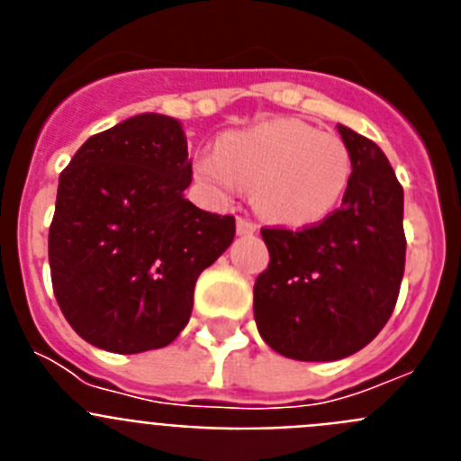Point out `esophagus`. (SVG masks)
<instances>
[{"mask_svg":"<svg viewBox=\"0 0 461 461\" xmlns=\"http://www.w3.org/2000/svg\"><path fill=\"white\" fill-rule=\"evenodd\" d=\"M256 230H258V226H256L254 221H249V219H238V235H254Z\"/></svg>","mask_w":461,"mask_h":461,"instance_id":"1","label":"esophagus"}]
</instances>
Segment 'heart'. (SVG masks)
Listing matches in <instances>:
<instances>
[{
  "instance_id": "obj_1",
  "label": "heart",
  "mask_w": 461,
  "mask_h": 461,
  "mask_svg": "<svg viewBox=\"0 0 461 461\" xmlns=\"http://www.w3.org/2000/svg\"><path fill=\"white\" fill-rule=\"evenodd\" d=\"M351 173V152L339 136L293 117L223 133L217 152L194 161L195 182L217 201H233L244 186L263 217L291 228L332 214Z\"/></svg>"
}]
</instances>
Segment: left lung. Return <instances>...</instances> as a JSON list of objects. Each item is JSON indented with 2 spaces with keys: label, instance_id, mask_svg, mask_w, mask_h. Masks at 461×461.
Returning a JSON list of instances; mask_svg holds the SVG:
<instances>
[{
  "label": "left lung",
  "instance_id": "1",
  "mask_svg": "<svg viewBox=\"0 0 461 461\" xmlns=\"http://www.w3.org/2000/svg\"><path fill=\"white\" fill-rule=\"evenodd\" d=\"M353 173L339 210L303 230L263 228L254 284L260 337L303 362L341 360L388 323L404 276V189L376 142L337 124Z\"/></svg>",
  "mask_w": 461,
  "mask_h": 461
}]
</instances>
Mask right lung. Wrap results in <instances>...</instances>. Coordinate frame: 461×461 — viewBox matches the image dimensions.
<instances>
[{
  "instance_id": "obj_1",
  "label": "right lung",
  "mask_w": 461,
  "mask_h": 461,
  "mask_svg": "<svg viewBox=\"0 0 461 461\" xmlns=\"http://www.w3.org/2000/svg\"><path fill=\"white\" fill-rule=\"evenodd\" d=\"M182 124L142 113L87 138L59 175L48 235L64 319L96 348H164L189 323L195 279L235 238V217L185 198Z\"/></svg>"
}]
</instances>
